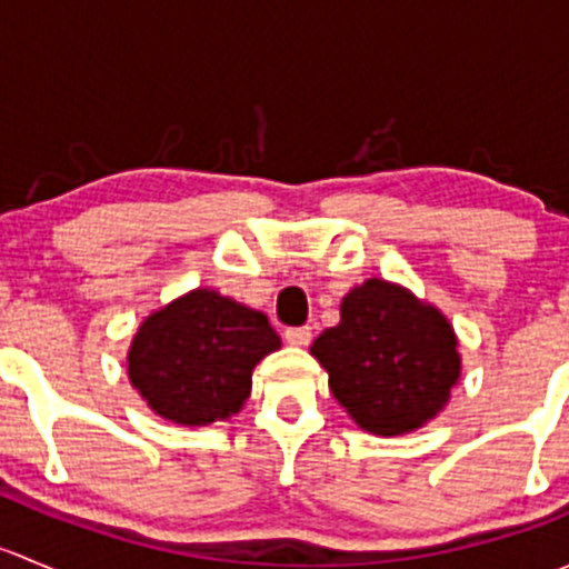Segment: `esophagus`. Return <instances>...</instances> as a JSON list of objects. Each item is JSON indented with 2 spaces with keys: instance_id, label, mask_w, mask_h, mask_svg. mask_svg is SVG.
Segmentation results:
<instances>
[{
  "instance_id": "34e87169",
  "label": "esophagus",
  "mask_w": 569,
  "mask_h": 569,
  "mask_svg": "<svg viewBox=\"0 0 569 569\" xmlns=\"http://www.w3.org/2000/svg\"><path fill=\"white\" fill-rule=\"evenodd\" d=\"M311 327H286L283 338L291 343V347H308L311 343Z\"/></svg>"
}]
</instances>
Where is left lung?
Wrapping results in <instances>:
<instances>
[{
  "mask_svg": "<svg viewBox=\"0 0 569 569\" xmlns=\"http://www.w3.org/2000/svg\"><path fill=\"white\" fill-rule=\"evenodd\" d=\"M338 405L375 435L412 432L438 416L460 377L451 325L386 280H366L341 302V321L313 341Z\"/></svg>",
  "mask_w": 569,
  "mask_h": 569,
  "instance_id": "left-lung-1",
  "label": "left lung"
}]
</instances>
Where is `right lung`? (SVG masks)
I'll list each match as a JSON object with an SVG mask.
<instances>
[{"mask_svg": "<svg viewBox=\"0 0 569 569\" xmlns=\"http://www.w3.org/2000/svg\"><path fill=\"white\" fill-rule=\"evenodd\" d=\"M278 347L263 313L194 289L142 321L129 349V380L153 412L203 427L239 412L252 369Z\"/></svg>", "mask_w": 569, "mask_h": 569, "instance_id": "obj_1", "label": "right lung"}]
</instances>
